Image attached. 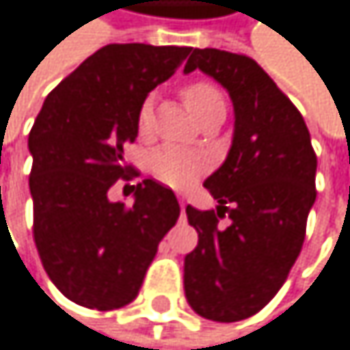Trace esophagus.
I'll list each match as a JSON object with an SVG mask.
<instances>
[{
  "mask_svg": "<svg viewBox=\"0 0 350 350\" xmlns=\"http://www.w3.org/2000/svg\"><path fill=\"white\" fill-rule=\"evenodd\" d=\"M178 201H180V210H183V214H185V206H187V204H185V197H180Z\"/></svg>",
  "mask_w": 350,
  "mask_h": 350,
  "instance_id": "34e87169",
  "label": "esophagus"
}]
</instances>
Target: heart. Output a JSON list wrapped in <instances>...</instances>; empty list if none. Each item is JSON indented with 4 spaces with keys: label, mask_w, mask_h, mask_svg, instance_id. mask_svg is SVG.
<instances>
[{
    "label": "heart",
    "mask_w": 350,
    "mask_h": 350,
    "mask_svg": "<svg viewBox=\"0 0 350 350\" xmlns=\"http://www.w3.org/2000/svg\"><path fill=\"white\" fill-rule=\"evenodd\" d=\"M183 98L187 109L193 113L195 119H199L204 113L216 109V107H224V96L222 92L210 83V81H195L189 83L183 90ZM151 119H153V109H151V100H144L142 107L138 109V117H136V130L138 136H149L151 132ZM208 167V159L199 153H189V151H180L174 149V146H163V149H157L151 157V170L155 176L174 189H185L191 183H195L201 174Z\"/></svg>",
    "instance_id": "b5f03b06"
}]
</instances>
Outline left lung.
<instances>
[{"instance_id":"obj_1","label":"left lung","mask_w":350,"mask_h":350,"mask_svg":"<svg viewBox=\"0 0 350 350\" xmlns=\"http://www.w3.org/2000/svg\"><path fill=\"white\" fill-rule=\"evenodd\" d=\"M195 69L228 92L235 132L204 183L216 210L187 206L199 241L185 258V296L197 315L233 323L256 315L286 284L317 197V155L300 111L256 60L195 48L185 73ZM224 213L228 227L219 226Z\"/></svg>"}]
</instances>
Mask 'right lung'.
<instances>
[{
  "instance_id": "obj_1",
  "label": "right lung",
  "mask_w": 350,
  "mask_h": 350,
  "mask_svg": "<svg viewBox=\"0 0 350 350\" xmlns=\"http://www.w3.org/2000/svg\"><path fill=\"white\" fill-rule=\"evenodd\" d=\"M189 52L109 44L48 94L31 128L33 239L52 284L81 306L130 304L180 216L174 191L153 178L132 187V206L111 201L109 189L138 176L124 161L138 136V109Z\"/></svg>"
}]
</instances>
